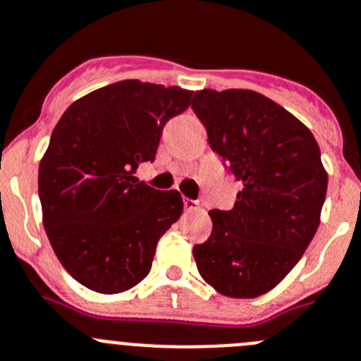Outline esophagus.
<instances>
[{
    "mask_svg": "<svg viewBox=\"0 0 361 361\" xmlns=\"http://www.w3.org/2000/svg\"><path fill=\"white\" fill-rule=\"evenodd\" d=\"M184 207H186V211H195L200 207V202L193 200V198H184Z\"/></svg>",
    "mask_w": 361,
    "mask_h": 361,
    "instance_id": "34e87169",
    "label": "esophagus"
}]
</instances>
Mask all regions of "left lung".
I'll use <instances>...</instances> for the list:
<instances>
[{
  "instance_id": "8db88e82",
  "label": "left lung",
  "mask_w": 361,
  "mask_h": 361,
  "mask_svg": "<svg viewBox=\"0 0 361 361\" xmlns=\"http://www.w3.org/2000/svg\"><path fill=\"white\" fill-rule=\"evenodd\" d=\"M191 109L211 150L243 183L231 211L211 209L213 233L193 247L197 269L221 295L254 299L299 263L315 236L327 173L308 127L249 89L195 92Z\"/></svg>"
}]
</instances>
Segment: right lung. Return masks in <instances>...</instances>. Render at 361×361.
<instances>
[{"label":"right lung","mask_w":361,"mask_h":361,"mask_svg":"<svg viewBox=\"0 0 361 361\" xmlns=\"http://www.w3.org/2000/svg\"><path fill=\"white\" fill-rule=\"evenodd\" d=\"M193 91L123 80L89 92L53 128L39 166L42 221L59 261L85 288L120 293L148 276L184 204L134 177L154 163L168 120Z\"/></svg>","instance_id":"add662e5"}]
</instances>
